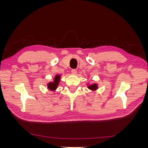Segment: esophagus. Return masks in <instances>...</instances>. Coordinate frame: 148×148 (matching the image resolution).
<instances>
[{
  "label": "esophagus",
  "instance_id": "34e87169",
  "mask_svg": "<svg viewBox=\"0 0 148 148\" xmlns=\"http://www.w3.org/2000/svg\"><path fill=\"white\" fill-rule=\"evenodd\" d=\"M71 71V73H72V74H73V75L77 74V71L76 69H72Z\"/></svg>",
  "mask_w": 148,
  "mask_h": 148
}]
</instances>
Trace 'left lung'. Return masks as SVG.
<instances>
[{
	"mask_svg": "<svg viewBox=\"0 0 148 148\" xmlns=\"http://www.w3.org/2000/svg\"><path fill=\"white\" fill-rule=\"evenodd\" d=\"M88 88L89 89H91V90H96V89H97V85L96 84H91V85H89V86H88Z\"/></svg>",
	"mask_w": 148,
	"mask_h": 148,
	"instance_id": "left-lung-1",
	"label": "left lung"
}]
</instances>
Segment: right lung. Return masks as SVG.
<instances>
[{"instance_id":"obj_1","label":"right lung","mask_w":148,"mask_h":148,"mask_svg":"<svg viewBox=\"0 0 148 148\" xmlns=\"http://www.w3.org/2000/svg\"><path fill=\"white\" fill-rule=\"evenodd\" d=\"M60 79V75H56L54 78V79H53V82L48 83L47 84L48 88L51 91L56 90L58 86V85H59Z\"/></svg>"}]
</instances>
